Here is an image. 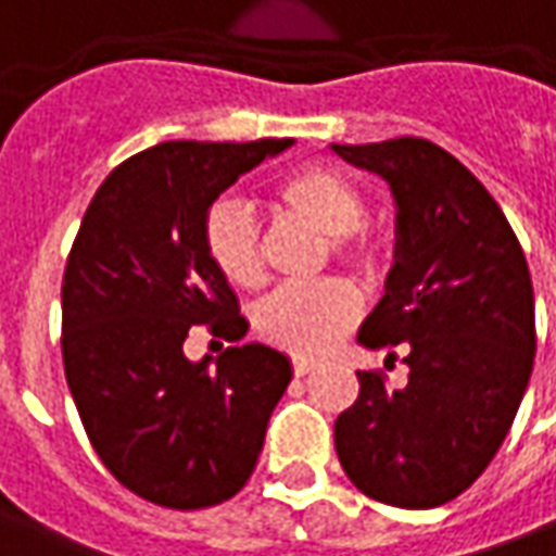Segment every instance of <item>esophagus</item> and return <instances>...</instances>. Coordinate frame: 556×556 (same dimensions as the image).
I'll list each match as a JSON object with an SVG mask.
<instances>
[{"mask_svg":"<svg viewBox=\"0 0 556 556\" xmlns=\"http://www.w3.org/2000/svg\"><path fill=\"white\" fill-rule=\"evenodd\" d=\"M312 370H315L312 361H305V357H296V361H293V376H305L312 374Z\"/></svg>","mask_w":556,"mask_h":556,"instance_id":"obj_1","label":"esophagus"}]
</instances>
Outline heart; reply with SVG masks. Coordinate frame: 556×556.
<instances>
[{
  "mask_svg": "<svg viewBox=\"0 0 556 556\" xmlns=\"http://www.w3.org/2000/svg\"><path fill=\"white\" fill-rule=\"evenodd\" d=\"M278 204L293 217L312 223L330 238L333 251L355 269L376 271L379 248L370 235L361 232L367 217V201L355 182L337 167L308 165L290 174L278 186ZM204 251L214 269L235 287H260L266 278L263 238L251 207L238 199L211 204L201 226ZM361 312V296L349 281L327 278L318 285H296L275 290L256 308V330L271 345L290 355L315 357L327 352Z\"/></svg>",
  "mask_w": 556,
  "mask_h": 556,
  "instance_id": "obj_1",
  "label": "heart"
}]
</instances>
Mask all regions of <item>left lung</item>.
<instances>
[{"instance_id":"1","label":"left lung","mask_w":556,"mask_h":556,"mask_svg":"<svg viewBox=\"0 0 556 556\" xmlns=\"http://www.w3.org/2000/svg\"><path fill=\"white\" fill-rule=\"evenodd\" d=\"M330 149L394 195V266L357 342L391 361L404 345L409 367L394 391L382 374H357L337 456L376 502L438 508L486 471L530 386V266L502 207L446 149L422 137Z\"/></svg>"}]
</instances>
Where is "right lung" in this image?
<instances>
[{"instance_id":"obj_1","label":"right lung","mask_w":556,"mask_h":556,"mask_svg":"<svg viewBox=\"0 0 556 556\" xmlns=\"http://www.w3.org/2000/svg\"><path fill=\"white\" fill-rule=\"evenodd\" d=\"M293 140H167L100 182L63 271V370L100 462L130 493L195 511L256 468L290 357L263 342L189 361L195 324L238 339L248 321L204 251V214Z\"/></svg>"}]
</instances>
